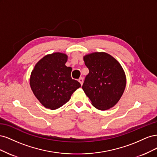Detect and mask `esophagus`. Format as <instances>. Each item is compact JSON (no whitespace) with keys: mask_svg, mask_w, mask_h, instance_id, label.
Listing matches in <instances>:
<instances>
[{"mask_svg":"<svg viewBox=\"0 0 157 157\" xmlns=\"http://www.w3.org/2000/svg\"><path fill=\"white\" fill-rule=\"evenodd\" d=\"M78 82L80 83V84L81 85H82V84H83V82H84V79H83V78H80L79 79H78Z\"/></svg>","mask_w":157,"mask_h":157,"instance_id":"1","label":"esophagus"}]
</instances>
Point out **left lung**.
I'll return each mask as SVG.
<instances>
[{
    "label": "left lung",
    "mask_w": 157,
    "mask_h": 157,
    "mask_svg": "<svg viewBox=\"0 0 157 157\" xmlns=\"http://www.w3.org/2000/svg\"><path fill=\"white\" fill-rule=\"evenodd\" d=\"M89 69L82 90L92 105L101 111L115 106L126 85L124 71L120 63L105 52H94L83 57Z\"/></svg>",
    "instance_id": "1"
}]
</instances>
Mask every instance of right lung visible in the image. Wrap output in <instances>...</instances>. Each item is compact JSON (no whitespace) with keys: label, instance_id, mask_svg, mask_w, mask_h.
<instances>
[{"label":"right lung","instance_id":"1","mask_svg":"<svg viewBox=\"0 0 157 157\" xmlns=\"http://www.w3.org/2000/svg\"><path fill=\"white\" fill-rule=\"evenodd\" d=\"M68 56L55 52L45 56L35 65L30 77V86L45 108L55 110L69 101L81 85L72 79V68L65 65Z\"/></svg>","mask_w":157,"mask_h":157}]
</instances>
